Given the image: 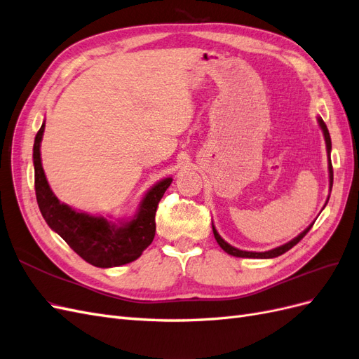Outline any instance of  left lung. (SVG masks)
Listing matches in <instances>:
<instances>
[{
	"instance_id": "obj_1",
	"label": "left lung",
	"mask_w": 359,
	"mask_h": 359,
	"mask_svg": "<svg viewBox=\"0 0 359 359\" xmlns=\"http://www.w3.org/2000/svg\"><path fill=\"white\" fill-rule=\"evenodd\" d=\"M318 121H319V126H320V128H322V132H323V137H325V144H327V154H328V170H330V190L332 189V180H334V175H332V165H331V136H330V132H328V128H327V124L323 123V119L322 118H318ZM328 202V201H327ZM311 226H313V223L307 227L306 231H302L297 238H293L292 241H289V243H286L285 245H280V247H277V248H273V250H268V252H245V250H240V248H235V247H232L231 244H227L223 238L219 235V232H217V229L214 227V224H212V232H214V238L217 240V243H219V245L224 250V252L227 253V255H231V256H236V257H255V259H271V257H277V256H280V255H283V253H286L287 250H290L293 245H297L304 236L307 235V232L311 229Z\"/></svg>"
}]
</instances>
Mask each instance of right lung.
<instances>
[{"mask_svg":"<svg viewBox=\"0 0 359 359\" xmlns=\"http://www.w3.org/2000/svg\"><path fill=\"white\" fill-rule=\"evenodd\" d=\"M43 132L45 123L37 132L32 148L36 198L43 219L76 253L94 266L112 268L133 262L154 240L156 211L172 178L161 180L151 187L130 220L114 223L104 217L76 211L61 203L49 187L40 157Z\"/></svg>","mask_w":359,"mask_h":359,"instance_id":"obj_1","label":"right lung"}]
</instances>
